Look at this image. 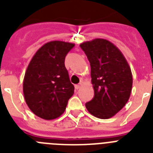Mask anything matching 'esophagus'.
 Segmentation results:
<instances>
[{"label":"esophagus","mask_w":153,"mask_h":153,"mask_svg":"<svg viewBox=\"0 0 153 153\" xmlns=\"http://www.w3.org/2000/svg\"><path fill=\"white\" fill-rule=\"evenodd\" d=\"M82 86H83V83L81 82V83H79V84L75 85V88L76 89V90H79V89H80L81 87H82Z\"/></svg>","instance_id":"34e87169"}]
</instances>
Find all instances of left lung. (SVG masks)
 Masks as SVG:
<instances>
[{"label": "left lung", "instance_id": "left-lung-1", "mask_svg": "<svg viewBox=\"0 0 153 153\" xmlns=\"http://www.w3.org/2000/svg\"><path fill=\"white\" fill-rule=\"evenodd\" d=\"M80 47L90 63L94 90V97L86 102V109L97 118H111L124 107L130 97V67L118 47L106 39L83 42Z\"/></svg>", "mask_w": 153, "mask_h": 153}]
</instances>
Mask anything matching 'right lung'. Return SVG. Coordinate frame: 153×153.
<instances>
[{"mask_svg":"<svg viewBox=\"0 0 153 153\" xmlns=\"http://www.w3.org/2000/svg\"><path fill=\"white\" fill-rule=\"evenodd\" d=\"M75 44L53 40L35 53L27 66L23 92L27 105L36 116L46 120L58 118L64 113L74 95L65 67V56Z\"/></svg>","mask_w":153,"mask_h":153,"instance_id":"obj_1","label":"right lung"}]
</instances>
